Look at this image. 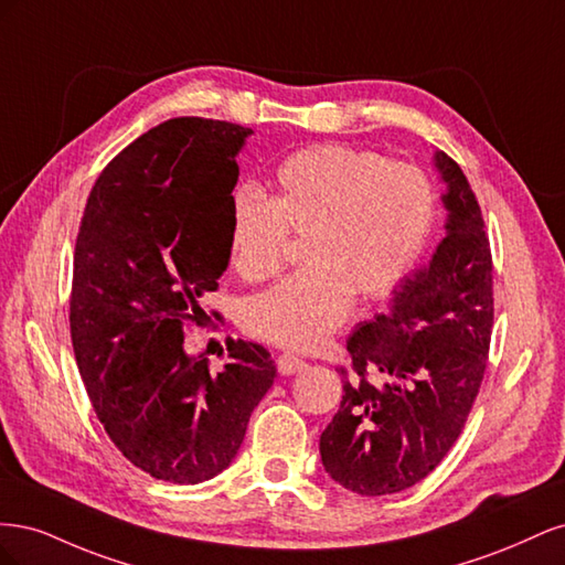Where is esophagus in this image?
Returning a JSON list of instances; mask_svg holds the SVG:
<instances>
[{"label":"esophagus","mask_w":565,"mask_h":565,"mask_svg":"<svg viewBox=\"0 0 565 565\" xmlns=\"http://www.w3.org/2000/svg\"><path fill=\"white\" fill-rule=\"evenodd\" d=\"M276 365H278V372H280V374H297V372H301V370L306 367V363L301 361V358H297V355H292V353L278 355Z\"/></svg>","instance_id":"1"}]
</instances>
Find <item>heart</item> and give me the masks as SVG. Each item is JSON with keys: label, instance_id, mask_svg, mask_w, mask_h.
<instances>
[{"label": "heart", "instance_id": "b5f03b06", "mask_svg": "<svg viewBox=\"0 0 565 565\" xmlns=\"http://www.w3.org/2000/svg\"><path fill=\"white\" fill-rule=\"evenodd\" d=\"M434 212V185L413 164L341 143L287 156L268 198L241 188L231 202V266L245 282L276 276L287 235L303 237V268L241 306L245 332L282 349H316L349 318L353 297L382 299L401 285Z\"/></svg>", "mask_w": 565, "mask_h": 565}]
</instances>
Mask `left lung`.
I'll return each instance as SVG.
<instances>
[{"mask_svg": "<svg viewBox=\"0 0 565 565\" xmlns=\"http://www.w3.org/2000/svg\"><path fill=\"white\" fill-rule=\"evenodd\" d=\"M448 191L446 235L349 337L339 413L320 436L339 486L377 498L429 476L455 446L483 382L492 334V254L481 207L459 164L434 156Z\"/></svg>", "mask_w": 565, "mask_h": 565, "instance_id": "8db88e82", "label": "left lung"}]
</instances>
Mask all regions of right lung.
Segmentation results:
<instances>
[{
	"label": "right lung",
	"instance_id": "add662e5",
	"mask_svg": "<svg viewBox=\"0 0 565 565\" xmlns=\"http://www.w3.org/2000/svg\"><path fill=\"white\" fill-rule=\"evenodd\" d=\"M252 129L174 117L129 143L96 179L77 233L71 337L96 417L134 467L195 486L241 450L252 409L276 380L262 344L228 363L183 349L231 259L237 152Z\"/></svg>",
	"mask_w": 565,
	"mask_h": 565
}]
</instances>
